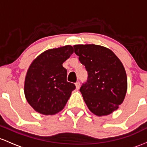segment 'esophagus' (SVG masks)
I'll return each mask as SVG.
<instances>
[{
	"label": "esophagus",
	"instance_id": "obj_1",
	"mask_svg": "<svg viewBox=\"0 0 147 147\" xmlns=\"http://www.w3.org/2000/svg\"><path fill=\"white\" fill-rule=\"evenodd\" d=\"M75 85H76V90H78V89L80 88V82H76Z\"/></svg>",
	"mask_w": 147,
	"mask_h": 147
}]
</instances>
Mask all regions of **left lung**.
Instances as JSON below:
<instances>
[{
    "label": "left lung",
    "instance_id": "8db88e82",
    "mask_svg": "<svg viewBox=\"0 0 147 147\" xmlns=\"http://www.w3.org/2000/svg\"><path fill=\"white\" fill-rule=\"evenodd\" d=\"M74 52L86 69L88 78L80 87L89 110L105 116L117 110L127 91V76L123 64L114 53L95 44L74 45Z\"/></svg>",
    "mask_w": 147,
    "mask_h": 147
}]
</instances>
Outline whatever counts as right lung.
Wrapping results in <instances>:
<instances>
[{"mask_svg":"<svg viewBox=\"0 0 147 147\" xmlns=\"http://www.w3.org/2000/svg\"><path fill=\"white\" fill-rule=\"evenodd\" d=\"M70 45L43 52L32 61L25 78L26 100L37 113L53 115L65 108L76 89L67 81V69L62 64L72 55Z\"/></svg>","mask_w":147,"mask_h":147,"instance_id":"1","label":"right lung"}]
</instances>
